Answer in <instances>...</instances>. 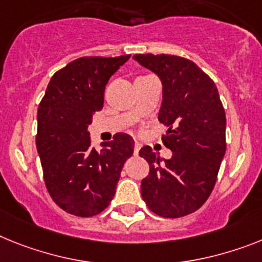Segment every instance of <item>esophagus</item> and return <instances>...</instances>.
Wrapping results in <instances>:
<instances>
[{
    "instance_id": "esophagus-1",
    "label": "esophagus",
    "mask_w": 262,
    "mask_h": 262,
    "mask_svg": "<svg viewBox=\"0 0 262 262\" xmlns=\"http://www.w3.org/2000/svg\"><path fill=\"white\" fill-rule=\"evenodd\" d=\"M140 149H141V144H138V142H136V144H135V155H138V151H140Z\"/></svg>"
}]
</instances>
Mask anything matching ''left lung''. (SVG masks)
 Listing matches in <instances>:
<instances>
[{
  "instance_id": "obj_1",
  "label": "left lung",
  "mask_w": 262,
  "mask_h": 262,
  "mask_svg": "<svg viewBox=\"0 0 262 262\" xmlns=\"http://www.w3.org/2000/svg\"><path fill=\"white\" fill-rule=\"evenodd\" d=\"M162 82L158 121L168 127L162 142L173 151L162 161L150 146L138 155L149 164L141 195L153 213L180 219L200 209L216 185L226 150V117L219 90L193 61L172 54H135Z\"/></svg>"
}]
</instances>
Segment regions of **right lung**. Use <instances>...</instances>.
I'll return each mask as SVG.
<instances>
[{
	"label": "right lung",
	"mask_w": 262,
	"mask_h": 262,
	"mask_svg": "<svg viewBox=\"0 0 262 262\" xmlns=\"http://www.w3.org/2000/svg\"><path fill=\"white\" fill-rule=\"evenodd\" d=\"M86 56L53 74L37 112L36 144L43 181L61 209L77 217H92L106 209L116 193L124 162L133 155L135 141L117 133L90 146L88 126L104 106L105 85L129 60Z\"/></svg>",
	"instance_id": "1"
}]
</instances>
